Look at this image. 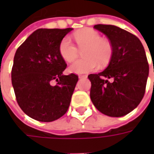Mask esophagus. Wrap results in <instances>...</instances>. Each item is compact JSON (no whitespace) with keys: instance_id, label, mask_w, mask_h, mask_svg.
<instances>
[{"instance_id":"esophagus-1","label":"esophagus","mask_w":154,"mask_h":154,"mask_svg":"<svg viewBox=\"0 0 154 154\" xmlns=\"http://www.w3.org/2000/svg\"><path fill=\"white\" fill-rule=\"evenodd\" d=\"M87 75H78V77L79 78H83V77H87Z\"/></svg>"}]
</instances>
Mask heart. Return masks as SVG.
Instances as JSON below:
<instances>
[{"label": "heart", "mask_w": 154, "mask_h": 154, "mask_svg": "<svg viewBox=\"0 0 154 154\" xmlns=\"http://www.w3.org/2000/svg\"><path fill=\"white\" fill-rule=\"evenodd\" d=\"M77 47L82 51L85 58L74 62L69 67L71 72L77 74L92 72L97 67V63L104 67L109 63L113 48L110 42L102 39L101 35L92 29H83L74 34ZM61 57L67 63L75 60L78 56V49L69 37H65L61 41L59 46Z\"/></svg>", "instance_id": "b5f03b06"}]
</instances>
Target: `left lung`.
I'll return each mask as SVG.
<instances>
[{
	"label": "left lung",
	"mask_w": 154,
	"mask_h": 154,
	"mask_svg": "<svg viewBox=\"0 0 154 154\" xmlns=\"http://www.w3.org/2000/svg\"><path fill=\"white\" fill-rule=\"evenodd\" d=\"M94 28L106 35L113 54L103 72L88 76L91 100L104 115L121 117L134 110L145 93L149 72L145 51L135 35L123 29L111 25Z\"/></svg>",
	"instance_id": "left-lung-1"
}]
</instances>
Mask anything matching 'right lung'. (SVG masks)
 Listing matches in <instances>:
<instances>
[{"label": "right lung", "instance_id": "obj_1", "mask_svg": "<svg viewBox=\"0 0 154 154\" xmlns=\"http://www.w3.org/2000/svg\"><path fill=\"white\" fill-rule=\"evenodd\" d=\"M72 29H38L18 48L11 71L12 86L21 110L32 119L51 122L68 110L78 77L63 75L67 64L61 41ZM56 81V85L52 83Z\"/></svg>", "mask_w": 154, "mask_h": 154}]
</instances>
